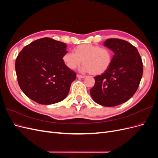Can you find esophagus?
Instances as JSON below:
<instances>
[{
    "mask_svg": "<svg viewBox=\"0 0 158 158\" xmlns=\"http://www.w3.org/2000/svg\"><path fill=\"white\" fill-rule=\"evenodd\" d=\"M76 76H77V78H84L85 77V76H82V75H80V74H77V75H76Z\"/></svg>",
    "mask_w": 158,
    "mask_h": 158,
    "instance_id": "obj_1",
    "label": "esophagus"
}]
</instances>
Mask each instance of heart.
<instances>
[{"mask_svg": "<svg viewBox=\"0 0 158 158\" xmlns=\"http://www.w3.org/2000/svg\"><path fill=\"white\" fill-rule=\"evenodd\" d=\"M63 63L70 70H74L82 63V71L99 75L106 72L111 65L113 52L106 47L92 44H82L74 48V52H66Z\"/></svg>", "mask_w": 158, "mask_h": 158, "instance_id": "obj_1", "label": "heart"}]
</instances>
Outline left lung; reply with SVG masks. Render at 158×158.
<instances>
[{
	"label": "left lung",
	"mask_w": 158,
	"mask_h": 158,
	"mask_svg": "<svg viewBox=\"0 0 158 158\" xmlns=\"http://www.w3.org/2000/svg\"><path fill=\"white\" fill-rule=\"evenodd\" d=\"M104 45L114 52L109 69L94 77L90 89L94 101L101 106L114 107L127 102L139 86L143 64L137 49L120 39H108Z\"/></svg>",
	"instance_id": "1"
}]
</instances>
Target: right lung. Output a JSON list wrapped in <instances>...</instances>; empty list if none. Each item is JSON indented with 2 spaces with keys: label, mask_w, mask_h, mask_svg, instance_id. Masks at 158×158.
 <instances>
[{
  "label": "right lung",
  "mask_w": 158,
  "mask_h": 158,
  "mask_svg": "<svg viewBox=\"0 0 158 158\" xmlns=\"http://www.w3.org/2000/svg\"><path fill=\"white\" fill-rule=\"evenodd\" d=\"M64 43L49 37L37 40L18 54L15 63L18 82L27 96L40 104L63 101L76 74L63 63Z\"/></svg>",
  "instance_id": "obj_1"
}]
</instances>
